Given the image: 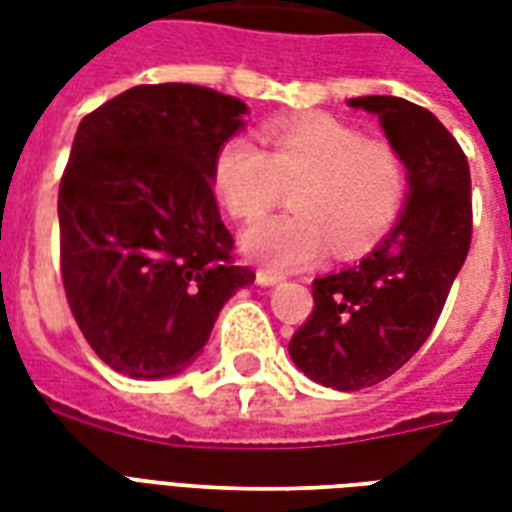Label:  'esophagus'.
Wrapping results in <instances>:
<instances>
[{
    "label": "esophagus",
    "instance_id": "esophagus-1",
    "mask_svg": "<svg viewBox=\"0 0 512 512\" xmlns=\"http://www.w3.org/2000/svg\"><path fill=\"white\" fill-rule=\"evenodd\" d=\"M285 277H279V274H274V271H257V285H263V288H274V285H279Z\"/></svg>",
    "mask_w": 512,
    "mask_h": 512
}]
</instances>
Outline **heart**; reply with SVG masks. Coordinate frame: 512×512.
<instances>
[{"label":"heart","mask_w":512,"mask_h":512,"mask_svg":"<svg viewBox=\"0 0 512 512\" xmlns=\"http://www.w3.org/2000/svg\"><path fill=\"white\" fill-rule=\"evenodd\" d=\"M266 150L249 136L224 139L211 164L216 197L235 219H257L290 191L293 213L252 224L241 238L249 260L277 271L315 263L334 246L340 257L376 241L406 197V164L395 147L365 139L329 115L263 128Z\"/></svg>","instance_id":"b5f03b06"}]
</instances>
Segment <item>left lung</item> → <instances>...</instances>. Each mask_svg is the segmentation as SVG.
Instances as JSON below:
<instances>
[{"instance_id":"1","label":"left lung","mask_w":512,"mask_h":512,"mask_svg":"<svg viewBox=\"0 0 512 512\" xmlns=\"http://www.w3.org/2000/svg\"><path fill=\"white\" fill-rule=\"evenodd\" d=\"M378 117L406 164L392 230L356 266L315 279V310L288 351L315 384L356 392L389 378L428 340L472 244V178L455 136L395 95L351 98Z\"/></svg>"}]
</instances>
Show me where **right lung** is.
Masks as SVG:
<instances>
[{"instance_id": "1", "label": "right lung", "mask_w": 512, "mask_h": 512, "mask_svg": "<svg viewBox=\"0 0 512 512\" xmlns=\"http://www.w3.org/2000/svg\"><path fill=\"white\" fill-rule=\"evenodd\" d=\"M246 112L172 82L131 87L79 123L57 202L62 282L87 343L123 376L183 373L227 299L255 282L230 263L211 183Z\"/></svg>"}]
</instances>
